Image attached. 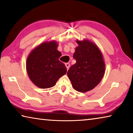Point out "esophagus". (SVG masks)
Listing matches in <instances>:
<instances>
[{"mask_svg": "<svg viewBox=\"0 0 133 133\" xmlns=\"http://www.w3.org/2000/svg\"><path fill=\"white\" fill-rule=\"evenodd\" d=\"M65 65H66V68H67V70H69V67H70V64L69 63H66V64H65Z\"/></svg>", "mask_w": 133, "mask_h": 133, "instance_id": "1", "label": "esophagus"}]
</instances>
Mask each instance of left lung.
I'll list each match as a JSON object with an SVG mask.
<instances>
[{
    "mask_svg": "<svg viewBox=\"0 0 133 133\" xmlns=\"http://www.w3.org/2000/svg\"><path fill=\"white\" fill-rule=\"evenodd\" d=\"M73 58L76 60L67 71V76L76 90L86 92L98 84L104 76L105 63L102 53L94 43L84 39L76 41Z\"/></svg>",
    "mask_w": 133,
    "mask_h": 133,
    "instance_id": "1",
    "label": "left lung"
}]
</instances>
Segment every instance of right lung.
<instances>
[{
	"label": "right lung",
	"instance_id": "obj_1",
	"mask_svg": "<svg viewBox=\"0 0 133 133\" xmlns=\"http://www.w3.org/2000/svg\"><path fill=\"white\" fill-rule=\"evenodd\" d=\"M57 47L56 41L44 42L33 49L27 58L29 77L39 88L53 87L58 78L66 73V67L58 60L62 53Z\"/></svg>",
	"mask_w": 133,
	"mask_h": 133
}]
</instances>
